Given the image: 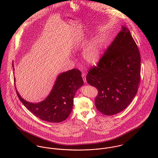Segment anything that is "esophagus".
I'll use <instances>...</instances> for the list:
<instances>
[{
	"instance_id": "esophagus-1",
	"label": "esophagus",
	"mask_w": 158,
	"mask_h": 158,
	"mask_svg": "<svg viewBox=\"0 0 158 158\" xmlns=\"http://www.w3.org/2000/svg\"><path fill=\"white\" fill-rule=\"evenodd\" d=\"M81 76H82V78H83V80L84 82H85V83H86V73H83L82 75H81Z\"/></svg>"
}]
</instances>
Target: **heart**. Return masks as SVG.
I'll list each match as a JSON object with an SVG mask.
<instances>
[{
    "label": "heart",
    "instance_id": "obj_1",
    "mask_svg": "<svg viewBox=\"0 0 158 158\" xmlns=\"http://www.w3.org/2000/svg\"><path fill=\"white\" fill-rule=\"evenodd\" d=\"M103 46V40L101 37L98 36L94 38L84 51L85 60L90 64H96L101 57Z\"/></svg>",
    "mask_w": 158,
    "mask_h": 158
}]
</instances>
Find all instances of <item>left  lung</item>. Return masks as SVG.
<instances>
[{"instance_id":"1","label":"left lung","mask_w":158,"mask_h":158,"mask_svg":"<svg viewBox=\"0 0 158 158\" xmlns=\"http://www.w3.org/2000/svg\"><path fill=\"white\" fill-rule=\"evenodd\" d=\"M99 60L89 70L86 81L98 89L96 108L112 115L124 110L135 97L140 80V55L125 26Z\"/></svg>"}]
</instances>
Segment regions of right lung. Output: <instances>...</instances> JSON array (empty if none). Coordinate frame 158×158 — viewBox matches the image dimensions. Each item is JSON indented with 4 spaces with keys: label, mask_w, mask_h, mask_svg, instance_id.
I'll return each instance as SVG.
<instances>
[{
    "label": "right lung",
    "mask_w": 158,
    "mask_h": 158,
    "mask_svg": "<svg viewBox=\"0 0 158 158\" xmlns=\"http://www.w3.org/2000/svg\"><path fill=\"white\" fill-rule=\"evenodd\" d=\"M83 85L80 70L73 69L58 76L50 94L40 103L28 102L21 97L18 90L16 91L23 105L36 117L48 122L59 123L69 116L75 93Z\"/></svg>",
    "instance_id": "right-lung-1"
}]
</instances>
